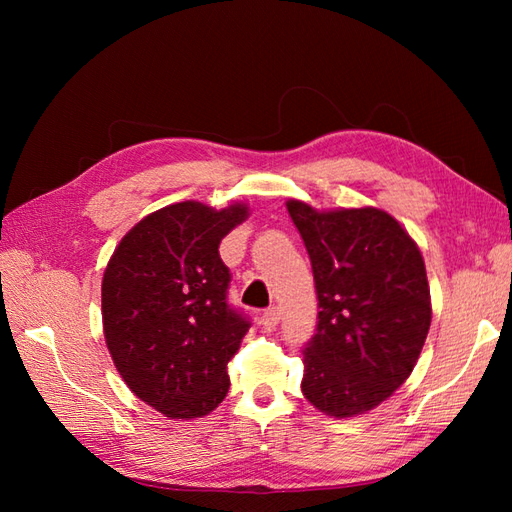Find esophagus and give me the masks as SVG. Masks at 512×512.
Here are the masks:
<instances>
[{
    "label": "esophagus",
    "instance_id": "obj_1",
    "mask_svg": "<svg viewBox=\"0 0 512 512\" xmlns=\"http://www.w3.org/2000/svg\"><path fill=\"white\" fill-rule=\"evenodd\" d=\"M260 322L265 324V327H269V329L277 327V322H280V307L265 309V312H262V316H260Z\"/></svg>",
    "mask_w": 512,
    "mask_h": 512
}]
</instances>
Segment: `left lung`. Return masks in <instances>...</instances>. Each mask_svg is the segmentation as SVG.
I'll return each instance as SVG.
<instances>
[{"instance_id": "left-lung-1", "label": "left lung", "mask_w": 512, "mask_h": 512, "mask_svg": "<svg viewBox=\"0 0 512 512\" xmlns=\"http://www.w3.org/2000/svg\"><path fill=\"white\" fill-rule=\"evenodd\" d=\"M286 209L312 260L318 324L303 348L305 399L348 418L376 408L408 380L431 324L421 250L376 207Z\"/></svg>"}]
</instances>
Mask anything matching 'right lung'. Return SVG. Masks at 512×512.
<instances>
[{
  "label": "right lung",
  "instance_id": "add662e5",
  "mask_svg": "<svg viewBox=\"0 0 512 512\" xmlns=\"http://www.w3.org/2000/svg\"><path fill=\"white\" fill-rule=\"evenodd\" d=\"M247 215L243 203L168 205L138 222L106 265L108 352L128 389L170 418L205 416L228 393L226 365L250 320L228 305L220 243Z\"/></svg>",
  "mask_w": 512,
  "mask_h": 512
}]
</instances>
